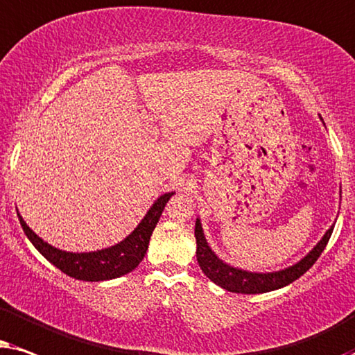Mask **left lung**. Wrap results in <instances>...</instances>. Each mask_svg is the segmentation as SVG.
<instances>
[{
    "label": "left lung",
    "instance_id": "obj_1",
    "mask_svg": "<svg viewBox=\"0 0 355 355\" xmlns=\"http://www.w3.org/2000/svg\"><path fill=\"white\" fill-rule=\"evenodd\" d=\"M334 225L326 230L318 243L300 259L299 263L292 264L289 268L281 269V271L272 272H252L245 269L234 268L230 264L217 257L207 243L202 232L201 220L196 219L195 224V237H196V258L200 268L214 284L220 286L222 289L229 292H237V294H263V292H271L281 287L289 286L291 282L299 279L302 274H305L313 266L316 259L323 252L329 237H331Z\"/></svg>",
    "mask_w": 355,
    "mask_h": 355
}]
</instances>
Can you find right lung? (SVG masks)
Listing matches in <instances>:
<instances>
[{
	"instance_id": "1",
	"label": "right lung",
	"mask_w": 355,
	"mask_h": 355,
	"mask_svg": "<svg viewBox=\"0 0 355 355\" xmlns=\"http://www.w3.org/2000/svg\"><path fill=\"white\" fill-rule=\"evenodd\" d=\"M173 195L175 191L165 193V195L159 196L154 201V205L149 207L148 214L143 217V220L139 222L138 227H136L128 237L123 239L121 242L112 245V247L97 250V252L73 253L56 248L53 245L46 243L45 240H42L26 224V220L22 219L21 214L17 216L27 239L31 240L32 245L51 264H55L56 268L61 269L64 274H68V276L74 277V279L98 282L125 276V274L133 271L143 261L144 254L148 252L153 230L157 225L160 216H162L165 205H167V201Z\"/></svg>"
}]
</instances>
